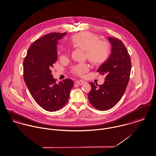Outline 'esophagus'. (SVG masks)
Instances as JSON below:
<instances>
[{"label": "esophagus", "mask_w": 156, "mask_h": 156, "mask_svg": "<svg viewBox=\"0 0 156 156\" xmlns=\"http://www.w3.org/2000/svg\"><path fill=\"white\" fill-rule=\"evenodd\" d=\"M76 84H78V85H83V84H84V83H85V81H83V80H80V81H77L76 82Z\"/></svg>", "instance_id": "34e87169"}]
</instances>
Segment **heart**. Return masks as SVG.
<instances>
[{"instance_id": "1", "label": "heart", "mask_w": 156, "mask_h": 156, "mask_svg": "<svg viewBox=\"0 0 156 156\" xmlns=\"http://www.w3.org/2000/svg\"><path fill=\"white\" fill-rule=\"evenodd\" d=\"M72 44L80 48L86 53V57L94 66H100L109 58L110 47L109 44L100 41L97 35L90 32H84L73 35L70 38ZM88 70L87 64H78L72 68V72L78 75H83Z\"/></svg>"}]
</instances>
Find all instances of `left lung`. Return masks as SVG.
<instances>
[{
	"mask_svg": "<svg viewBox=\"0 0 156 156\" xmlns=\"http://www.w3.org/2000/svg\"><path fill=\"white\" fill-rule=\"evenodd\" d=\"M108 40L112 45L111 54L108 60L98 69L105 75L102 85L93 82L88 98L90 104L96 109L105 111L114 107L121 99L128 84L130 72L131 60L122 41L112 37Z\"/></svg>",
	"mask_w": 156,
	"mask_h": 156,
	"instance_id": "obj_1",
	"label": "left lung"
}]
</instances>
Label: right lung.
Wrapping results in <instances>:
<instances>
[{"label": "right lung", "mask_w": 156, "mask_h": 156, "mask_svg": "<svg viewBox=\"0 0 156 156\" xmlns=\"http://www.w3.org/2000/svg\"><path fill=\"white\" fill-rule=\"evenodd\" d=\"M66 33L54 32L37 39L29 47L23 62V76L35 102L52 112L66 105L73 81L66 79L55 83L51 69L57 60V45Z\"/></svg>", "instance_id": "right-lung-1"}]
</instances>
